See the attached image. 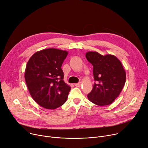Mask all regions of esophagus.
Here are the masks:
<instances>
[{
  "instance_id": "34e87169",
  "label": "esophagus",
  "mask_w": 148,
  "mask_h": 148,
  "mask_svg": "<svg viewBox=\"0 0 148 148\" xmlns=\"http://www.w3.org/2000/svg\"><path fill=\"white\" fill-rule=\"evenodd\" d=\"M75 85L76 86H78V87H79V86H81L82 85V83L81 82H79V83H77V84H75Z\"/></svg>"
}]
</instances>
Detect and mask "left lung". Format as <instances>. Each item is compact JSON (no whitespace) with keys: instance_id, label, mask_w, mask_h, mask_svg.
I'll use <instances>...</instances> for the list:
<instances>
[{"instance_id":"obj_1","label":"left lung","mask_w":148,"mask_h":148,"mask_svg":"<svg viewBox=\"0 0 148 148\" xmlns=\"http://www.w3.org/2000/svg\"><path fill=\"white\" fill-rule=\"evenodd\" d=\"M86 58L93 66L95 81L93 88L87 95L88 100L98 106L111 104L119 96L126 81V73L119 59L115 56H102L89 51Z\"/></svg>"}]
</instances>
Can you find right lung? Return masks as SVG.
<instances>
[{
    "instance_id": "add662e5",
    "label": "right lung",
    "mask_w": 148,
    "mask_h": 148,
    "mask_svg": "<svg viewBox=\"0 0 148 148\" xmlns=\"http://www.w3.org/2000/svg\"><path fill=\"white\" fill-rule=\"evenodd\" d=\"M67 51L48 48L34 53L25 70V80L30 94L39 105L56 109L66 101L71 86L63 80L61 67Z\"/></svg>"
}]
</instances>
